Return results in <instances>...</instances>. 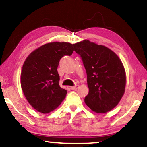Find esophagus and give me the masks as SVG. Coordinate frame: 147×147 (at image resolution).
I'll return each mask as SVG.
<instances>
[{"instance_id": "34e87169", "label": "esophagus", "mask_w": 147, "mask_h": 147, "mask_svg": "<svg viewBox=\"0 0 147 147\" xmlns=\"http://www.w3.org/2000/svg\"><path fill=\"white\" fill-rule=\"evenodd\" d=\"M78 87H79V85H76L75 86H72V87H70V89H71L72 90H76L78 88Z\"/></svg>"}]
</instances>
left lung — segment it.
<instances>
[{
  "instance_id": "left-lung-1",
  "label": "left lung",
  "mask_w": 147,
  "mask_h": 147,
  "mask_svg": "<svg viewBox=\"0 0 147 147\" xmlns=\"http://www.w3.org/2000/svg\"><path fill=\"white\" fill-rule=\"evenodd\" d=\"M74 48L86 70L89 93L85 104L97 113L111 111L125 92V71L119 57L108 47L88 40L74 44Z\"/></svg>"
}]
</instances>
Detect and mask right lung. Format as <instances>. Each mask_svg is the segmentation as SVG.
Here are the masks:
<instances>
[{"mask_svg":"<svg viewBox=\"0 0 147 147\" xmlns=\"http://www.w3.org/2000/svg\"><path fill=\"white\" fill-rule=\"evenodd\" d=\"M74 44L53 42L45 44L30 54L23 64L21 87L30 105L38 112L55 110L66 98L67 91L59 84L57 66L64 55H71Z\"/></svg>","mask_w":147,"mask_h":147,"instance_id":"obj_1","label":"right lung"}]
</instances>
